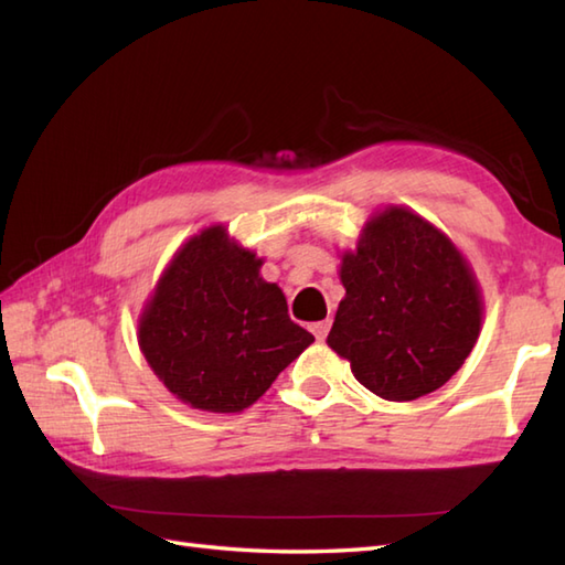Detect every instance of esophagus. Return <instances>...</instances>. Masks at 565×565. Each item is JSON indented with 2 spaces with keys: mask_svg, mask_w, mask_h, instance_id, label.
<instances>
[{
  "mask_svg": "<svg viewBox=\"0 0 565 565\" xmlns=\"http://www.w3.org/2000/svg\"><path fill=\"white\" fill-rule=\"evenodd\" d=\"M330 326H332V320L330 318H326V320H318V322H313V326H310V330H313V334L318 340H326L328 338V332H330Z\"/></svg>",
  "mask_w": 565,
  "mask_h": 565,
  "instance_id": "esophagus-1",
  "label": "esophagus"
}]
</instances>
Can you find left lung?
I'll list each match as a JSON object with an SVG mask.
<instances>
[{"mask_svg":"<svg viewBox=\"0 0 565 565\" xmlns=\"http://www.w3.org/2000/svg\"><path fill=\"white\" fill-rule=\"evenodd\" d=\"M344 298L328 344L350 359L354 379L386 401L441 388L481 332V296L449 237L391 206L342 257Z\"/></svg>","mask_w":565,"mask_h":565,"instance_id":"8db88e82","label":"left lung"}]
</instances>
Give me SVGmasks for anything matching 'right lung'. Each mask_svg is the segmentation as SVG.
<instances>
[{"mask_svg": "<svg viewBox=\"0 0 565 565\" xmlns=\"http://www.w3.org/2000/svg\"><path fill=\"white\" fill-rule=\"evenodd\" d=\"M259 267L255 252L209 227L177 252L140 318L148 364L191 407L245 411L316 340Z\"/></svg>", "mask_w": 565, "mask_h": 565, "instance_id": "add662e5", "label": "right lung"}]
</instances>
